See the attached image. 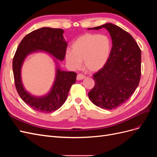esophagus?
<instances>
[{"label":"esophagus","mask_w":157,"mask_h":157,"mask_svg":"<svg viewBox=\"0 0 157 157\" xmlns=\"http://www.w3.org/2000/svg\"><path fill=\"white\" fill-rule=\"evenodd\" d=\"M85 78V76L82 75V74H78L77 75V79L78 80H82Z\"/></svg>","instance_id":"esophagus-1"}]
</instances>
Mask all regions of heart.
<instances>
[{
	"label": "heart",
	"mask_w": 157,
	"mask_h": 157,
	"mask_svg": "<svg viewBox=\"0 0 157 157\" xmlns=\"http://www.w3.org/2000/svg\"><path fill=\"white\" fill-rule=\"evenodd\" d=\"M111 51L109 38L103 35L85 34L80 36L72 45V49L65 52V59L73 69L84 66L90 72L101 69L109 59Z\"/></svg>",
	"instance_id": "b5f03b06"
}]
</instances>
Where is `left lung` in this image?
I'll list each match as a JSON object with an SVG mask.
<instances>
[{"instance_id":"8db88e82","label":"left lung","mask_w":157,"mask_h":157,"mask_svg":"<svg viewBox=\"0 0 157 157\" xmlns=\"http://www.w3.org/2000/svg\"><path fill=\"white\" fill-rule=\"evenodd\" d=\"M101 28L109 31L113 46L105 66L93 75L95 85L88 97L96 106L111 110L125 103L138 86L141 53L132 35L113 23L88 29Z\"/></svg>"}]
</instances>
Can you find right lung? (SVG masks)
<instances>
[{
    "mask_svg": "<svg viewBox=\"0 0 157 157\" xmlns=\"http://www.w3.org/2000/svg\"><path fill=\"white\" fill-rule=\"evenodd\" d=\"M62 29L42 27L27 35L19 44L12 63L15 86L17 93L27 105L35 111L49 113L61 107L67 99L69 90L75 84L77 73L61 71L57 59L63 61L65 56L67 42L63 37ZM38 51H42L54 56L56 63L55 80L50 92L43 97H34L28 93L22 84L21 70L26 57Z\"/></svg>",
    "mask_w": 157,
    "mask_h": 157,
    "instance_id": "right-lung-1",
    "label": "right lung"
}]
</instances>
